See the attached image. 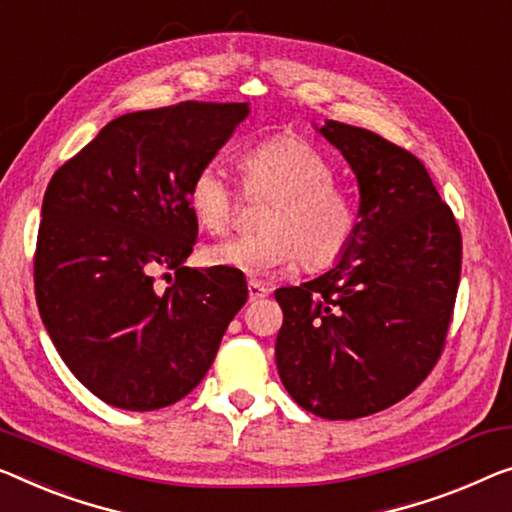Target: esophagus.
<instances>
[{
    "label": "esophagus",
    "mask_w": 512,
    "mask_h": 512,
    "mask_svg": "<svg viewBox=\"0 0 512 512\" xmlns=\"http://www.w3.org/2000/svg\"><path fill=\"white\" fill-rule=\"evenodd\" d=\"M271 292V287L269 285H264V282H259V280H248V296H250V301H259V299H264L266 294Z\"/></svg>",
    "instance_id": "1"
}]
</instances>
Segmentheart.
<instances>
[{
	"label": "heart",
	"mask_w": 512,
	"mask_h": 512,
	"mask_svg": "<svg viewBox=\"0 0 512 512\" xmlns=\"http://www.w3.org/2000/svg\"><path fill=\"white\" fill-rule=\"evenodd\" d=\"M239 170L246 197L266 200L257 218L262 230L209 246L204 262L264 276L296 259L303 269L322 271L345 255L358 213L322 151L299 137H271L243 151ZM188 207L204 230L225 234L236 220L239 193L216 165H204L188 183Z\"/></svg>",
	"instance_id": "1"
}]
</instances>
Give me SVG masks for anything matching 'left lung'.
Segmentation results:
<instances>
[{
  "instance_id": "1",
  "label": "left lung",
  "mask_w": 512,
  "mask_h": 512,
  "mask_svg": "<svg viewBox=\"0 0 512 512\" xmlns=\"http://www.w3.org/2000/svg\"><path fill=\"white\" fill-rule=\"evenodd\" d=\"M319 133L352 165L361 218L329 273L276 289V363L305 411L354 421L407 398L444 354L462 234L407 149L340 121H326Z\"/></svg>"
}]
</instances>
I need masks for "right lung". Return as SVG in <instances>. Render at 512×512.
I'll return each mask as SVG.
<instances>
[{"label": "right lung", "instance_id": "obj_1", "mask_svg": "<svg viewBox=\"0 0 512 512\" xmlns=\"http://www.w3.org/2000/svg\"><path fill=\"white\" fill-rule=\"evenodd\" d=\"M246 117L248 103L197 101L124 114L52 174L34 253L38 312L68 370L112 407L186 398L248 301L241 271L183 266L197 241L188 183ZM163 268L175 280L158 290Z\"/></svg>", "mask_w": 512, "mask_h": 512}]
</instances>
